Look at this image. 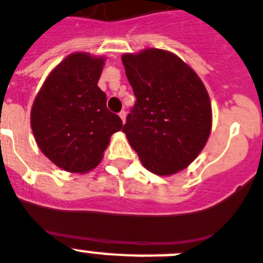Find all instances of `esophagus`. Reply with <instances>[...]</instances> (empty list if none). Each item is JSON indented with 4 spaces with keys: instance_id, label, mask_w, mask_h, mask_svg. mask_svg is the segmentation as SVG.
Instances as JSON below:
<instances>
[{
    "instance_id": "34e87169",
    "label": "esophagus",
    "mask_w": 263,
    "mask_h": 263,
    "mask_svg": "<svg viewBox=\"0 0 263 263\" xmlns=\"http://www.w3.org/2000/svg\"><path fill=\"white\" fill-rule=\"evenodd\" d=\"M126 111H124V110H122V111H120V112H119V117H120V119H122V122L123 123H124V122H126Z\"/></svg>"
}]
</instances>
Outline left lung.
Wrapping results in <instances>:
<instances>
[{
    "instance_id": "8db88e82",
    "label": "left lung",
    "mask_w": 263,
    "mask_h": 263,
    "mask_svg": "<svg viewBox=\"0 0 263 263\" xmlns=\"http://www.w3.org/2000/svg\"><path fill=\"white\" fill-rule=\"evenodd\" d=\"M136 102L122 131L149 172L170 176L199 155L211 131L204 85L178 56L157 48L123 55Z\"/></svg>"
}]
</instances>
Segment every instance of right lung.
Wrapping results in <instances>:
<instances>
[{
  "label": "right lung",
  "instance_id": "add662e5",
  "mask_svg": "<svg viewBox=\"0 0 263 263\" xmlns=\"http://www.w3.org/2000/svg\"><path fill=\"white\" fill-rule=\"evenodd\" d=\"M103 59L72 53L52 70L35 98L31 128L40 151L61 169L85 173L99 164L122 119L98 87Z\"/></svg>",
  "mask_w": 263,
  "mask_h": 263
}]
</instances>
